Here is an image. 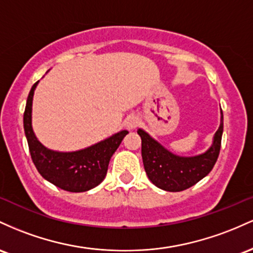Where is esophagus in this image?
Instances as JSON below:
<instances>
[{"label": "esophagus", "instance_id": "esophagus-1", "mask_svg": "<svg viewBox=\"0 0 253 253\" xmlns=\"http://www.w3.org/2000/svg\"><path fill=\"white\" fill-rule=\"evenodd\" d=\"M138 124H140V121H138L137 116L135 115L129 116V117H126V121H124V126H126V129L129 130L136 129V127L138 126Z\"/></svg>", "mask_w": 253, "mask_h": 253}]
</instances>
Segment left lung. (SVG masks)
I'll use <instances>...</instances> for the list:
<instances>
[{"mask_svg": "<svg viewBox=\"0 0 253 253\" xmlns=\"http://www.w3.org/2000/svg\"><path fill=\"white\" fill-rule=\"evenodd\" d=\"M223 131V115L215 132L211 147L206 153L196 157H179L164 148L142 129L137 134L142 140V160L149 180L158 188L169 192L183 191L191 188L211 171L221 148Z\"/></svg>", "mask_w": 253, "mask_h": 253, "instance_id": "left-lung-1", "label": "left lung"}]
</instances>
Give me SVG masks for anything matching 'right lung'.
Masks as SVG:
<instances>
[{"instance_id":"right-lung-1","label":"right lung","mask_w":253,"mask_h":253,"mask_svg":"<svg viewBox=\"0 0 253 253\" xmlns=\"http://www.w3.org/2000/svg\"><path fill=\"white\" fill-rule=\"evenodd\" d=\"M37 81L27 96L24 129L33 164L44 179L69 192H84L104 180L110 159L127 134L119 131L111 137L78 152H55L44 147L32 129V100Z\"/></svg>"}]
</instances>
